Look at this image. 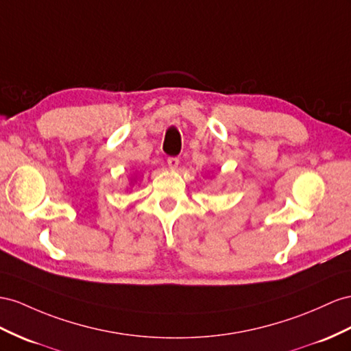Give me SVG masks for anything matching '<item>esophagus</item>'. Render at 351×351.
Listing matches in <instances>:
<instances>
[{"mask_svg":"<svg viewBox=\"0 0 351 351\" xmlns=\"http://www.w3.org/2000/svg\"><path fill=\"white\" fill-rule=\"evenodd\" d=\"M167 165L170 169H176L179 165V158L178 157H169L167 158Z\"/></svg>","mask_w":351,"mask_h":351,"instance_id":"esophagus-1","label":"esophagus"}]
</instances>
